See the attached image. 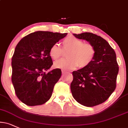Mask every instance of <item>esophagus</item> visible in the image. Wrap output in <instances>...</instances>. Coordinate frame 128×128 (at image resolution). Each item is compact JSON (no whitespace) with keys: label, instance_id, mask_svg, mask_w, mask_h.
I'll use <instances>...</instances> for the list:
<instances>
[{"label":"esophagus","instance_id":"esophagus-1","mask_svg":"<svg viewBox=\"0 0 128 128\" xmlns=\"http://www.w3.org/2000/svg\"><path fill=\"white\" fill-rule=\"evenodd\" d=\"M62 72L63 74H64L66 73L67 72H66V70H64V69H62Z\"/></svg>","mask_w":128,"mask_h":128}]
</instances>
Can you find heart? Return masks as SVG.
<instances>
[{
	"instance_id": "b5f03b06",
	"label": "heart",
	"mask_w": 128,
	"mask_h": 128,
	"mask_svg": "<svg viewBox=\"0 0 128 128\" xmlns=\"http://www.w3.org/2000/svg\"><path fill=\"white\" fill-rule=\"evenodd\" d=\"M62 48L58 44L52 45L49 50L50 58L58 60L61 58L64 51L67 53L68 59H62L54 63V66L64 70L74 69L79 66L84 68L92 62L96 55V48L92 44L84 42L83 40L73 36H68L62 42Z\"/></svg>"
}]
</instances>
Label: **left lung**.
<instances>
[{"label":"left lung","instance_id":"obj_1","mask_svg":"<svg viewBox=\"0 0 128 128\" xmlns=\"http://www.w3.org/2000/svg\"><path fill=\"white\" fill-rule=\"evenodd\" d=\"M86 40L96 48V55L88 66L72 72L70 90L74 98L81 104L93 107L106 102L116 87L119 66L116 55L108 42L91 32L74 34Z\"/></svg>","mask_w":128,"mask_h":128}]
</instances>
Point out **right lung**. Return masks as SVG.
Here are the masks:
<instances>
[{
	"instance_id": "obj_1",
	"label": "right lung",
	"mask_w": 128,
	"mask_h": 128,
	"mask_svg": "<svg viewBox=\"0 0 128 128\" xmlns=\"http://www.w3.org/2000/svg\"><path fill=\"white\" fill-rule=\"evenodd\" d=\"M66 35L36 31L22 38L16 46L12 58V82L17 97L26 105L43 104L51 97L62 72L57 68L46 73L53 64L49 50Z\"/></svg>"
}]
</instances>
